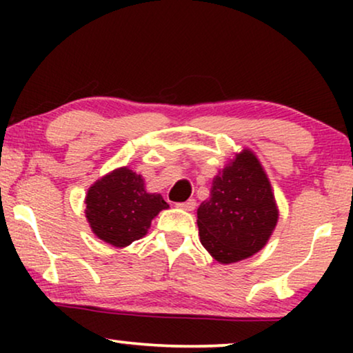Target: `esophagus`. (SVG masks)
<instances>
[{
  "label": "esophagus",
  "mask_w": 353,
  "mask_h": 353,
  "mask_svg": "<svg viewBox=\"0 0 353 353\" xmlns=\"http://www.w3.org/2000/svg\"><path fill=\"white\" fill-rule=\"evenodd\" d=\"M178 209H183V210H194L196 209V201L194 199H188L186 202H180V204H176Z\"/></svg>",
  "instance_id": "1"
}]
</instances>
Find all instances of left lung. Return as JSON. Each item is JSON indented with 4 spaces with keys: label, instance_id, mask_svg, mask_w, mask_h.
<instances>
[{
    "label": "left lung",
    "instance_id": "8db88e82",
    "mask_svg": "<svg viewBox=\"0 0 353 353\" xmlns=\"http://www.w3.org/2000/svg\"><path fill=\"white\" fill-rule=\"evenodd\" d=\"M278 216L265 168L244 148L214 178L210 197L197 209L201 244L216 262H239L265 248Z\"/></svg>",
    "mask_w": 353,
    "mask_h": 353
}]
</instances>
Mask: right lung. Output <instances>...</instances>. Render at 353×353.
I'll use <instances>...</instances> for the list:
<instances>
[{
    "mask_svg": "<svg viewBox=\"0 0 353 353\" xmlns=\"http://www.w3.org/2000/svg\"><path fill=\"white\" fill-rule=\"evenodd\" d=\"M85 215L101 241L127 248L141 239L151 221L168 204L157 192H148L144 178L128 167H119L88 188Z\"/></svg>",
    "mask_w": 353,
    "mask_h": 353,
    "instance_id": "obj_1",
    "label": "right lung"
}]
</instances>
